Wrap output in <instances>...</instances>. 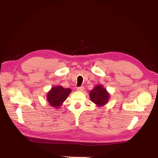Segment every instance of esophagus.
Segmentation results:
<instances>
[{"instance_id": "34e87169", "label": "esophagus", "mask_w": 158, "mask_h": 158, "mask_svg": "<svg viewBox=\"0 0 158 158\" xmlns=\"http://www.w3.org/2000/svg\"><path fill=\"white\" fill-rule=\"evenodd\" d=\"M85 89V88L83 86H81V87H77V91H80V92H82Z\"/></svg>"}]
</instances>
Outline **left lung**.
<instances>
[{
    "instance_id": "1",
    "label": "left lung",
    "mask_w": 158,
    "mask_h": 158,
    "mask_svg": "<svg viewBox=\"0 0 158 158\" xmlns=\"http://www.w3.org/2000/svg\"><path fill=\"white\" fill-rule=\"evenodd\" d=\"M110 97V94L107 92L102 85H97L90 91L89 98L97 106H102L108 102Z\"/></svg>"
}]
</instances>
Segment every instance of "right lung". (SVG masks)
I'll return each instance as SVG.
<instances>
[{
  "instance_id": "1",
  "label": "right lung",
  "mask_w": 158,
  "mask_h": 158,
  "mask_svg": "<svg viewBox=\"0 0 158 158\" xmlns=\"http://www.w3.org/2000/svg\"><path fill=\"white\" fill-rule=\"evenodd\" d=\"M71 92L70 88H64L61 86H54L47 94L48 102L51 106L57 109L67 98Z\"/></svg>"
}]
</instances>
